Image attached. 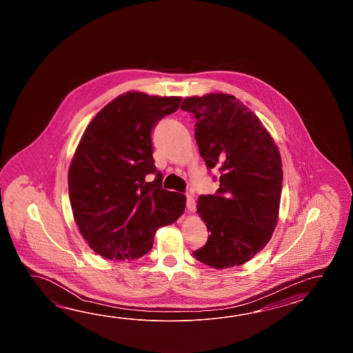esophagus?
<instances>
[{"mask_svg":"<svg viewBox=\"0 0 353 353\" xmlns=\"http://www.w3.org/2000/svg\"><path fill=\"white\" fill-rule=\"evenodd\" d=\"M187 210L189 212H194L195 210L194 198L190 194H187Z\"/></svg>","mask_w":353,"mask_h":353,"instance_id":"1","label":"esophagus"}]
</instances>
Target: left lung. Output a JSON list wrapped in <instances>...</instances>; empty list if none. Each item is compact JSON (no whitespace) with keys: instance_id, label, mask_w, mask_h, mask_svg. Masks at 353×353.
Segmentation results:
<instances>
[{"instance_id":"8db88e82","label":"left lung","mask_w":353,"mask_h":353,"mask_svg":"<svg viewBox=\"0 0 353 353\" xmlns=\"http://www.w3.org/2000/svg\"><path fill=\"white\" fill-rule=\"evenodd\" d=\"M195 140L207 168H221L217 194L201 195L196 212L210 231L196 260L213 269L241 266L260 252L278 225L283 163L263 122L225 93L187 97Z\"/></svg>"}]
</instances>
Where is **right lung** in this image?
<instances>
[{
	"label": "right lung",
	"mask_w": 353,
	"mask_h": 353,
	"mask_svg": "<svg viewBox=\"0 0 353 353\" xmlns=\"http://www.w3.org/2000/svg\"><path fill=\"white\" fill-rule=\"evenodd\" d=\"M181 97L131 90L105 105L84 130L68 170L72 212L96 254L131 261L152 248L157 230L184 213L187 198L161 187L151 130ZM155 173L152 182L145 175Z\"/></svg>",
	"instance_id": "add662e5"
}]
</instances>
